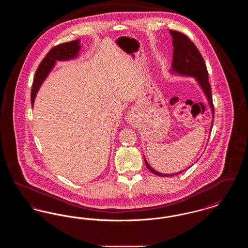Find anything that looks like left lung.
I'll return each instance as SVG.
<instances>
[{
	"mask_svg": "<svg viewBox=\"0 0 248 248\" xmlns=\"http://www.w3.org/2000/svg\"><path fill=\"white\" fill-rule=\"evenodd\" d=\"M169 32L173 37V46H174L172 69L170 71L179 75H183V76L194 77L197 83H199L212 110L213 120L211 127H210V131H211L213 122H214V105H213L211 86L208 82V71L206 69L204 60L202 59L198 48L195 46V45L187 36L184 35L179 31H172V30L169 31ZM144 161L148 169L155 175L160 177H173L183 172V171H180L175 174L159 173L148 164L145 157H144Z\"/></svg>",
	"mask_w": 248,
	"mask_h": 248,
	"instance_id": "8db88e82",
	"label": "left lung"
}]
</instances>
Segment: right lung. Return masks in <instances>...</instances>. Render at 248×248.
I'll return each mask as SVG.
<instances>
[{"label": "right lung", "mask_w": 248, "mask_h": 248, "mask_svg": "<svg viewBox=\"0 0 248 248\" xmlns=\"http://www.w3.org/2000/svg\"><path fill=\"white\" fill-rule=\"evenodd\" d=\"M80 49H81L80 40L78 39L75 41H71V42L59 45V46L52 48L48 52L47 55L40 63V65L36 71L35 75H34L31 94V100L32 106H33L36 94H37L40 86L42 85V83H44V81L47 77L49 72L56 65V62L58 60L62 61V60H69V59L77 58V56L79 55Z\"/></svg>", "instance_id": "obj_1"}]
</instances>
